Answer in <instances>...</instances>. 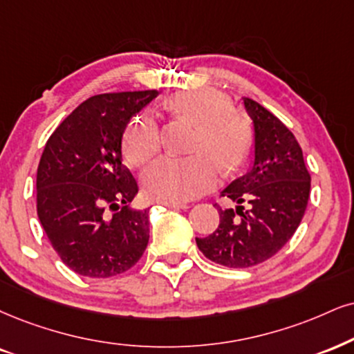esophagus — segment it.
Returning a JSON list of instances; mask_svg holds the SVG:
<instances>
[{
    "label": "esophagus",
    "mask_w": 354,
    "mask_h": 354,
    "mask_svg": "<svg viewBox=\"0 0 354 354\" xmlns=\"http://www.w3.org/2000/svg\"><path fill=\"white\" fill-rule=\"evenodd\" d=\"M160 203L165 205V207H170V208H189V205L182 203V202H169V200H162Z\"/></svg>",
    "instance_id": "esophagus-1"
}]
</instances>
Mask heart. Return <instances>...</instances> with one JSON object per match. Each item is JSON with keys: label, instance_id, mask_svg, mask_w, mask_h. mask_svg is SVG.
Returning a JSON list of instances; mask_svg holds the SVG:
<instances>
[{"label": "heart", "instance_id": "1", "mask_svg": "<svg viewBox=\"0 0 354 354\" xmlns=\"http://www.w3.org/2000/svg\"><path fill=\"white\" fill-rule=\"evenodd\" d=\"M172 116L197 124L190 157H160L146 169L144 189L152 197L187 202L212 190L223 172H233L246 160L252 142L250 120L231 110L228 97L213 88L182 90L167 100ZM160 129L149 111L131 118L123 133L124 160L141 167L160 149Z\"/></svg>", "mask_w": 354, "mask_h": 354}]
</instances>
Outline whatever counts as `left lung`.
<instances>
[{
  "label": "left lung",
  "mask_w": 354,
  "mask_h": 354,
  "mask_svg": "<svg viewBox=\"0 0 354 354\" xmlns=\"http://www.w3.org/2000/svg\"><path fill=\"white\" fill-rule=\"evenodd\" d=\"M243 103L254 123V162L221 192L238 203L236 210L216 205L220 225L210 236L197 238L205 257L234 269L252 268L281 251L310 197V174L294 134L254 100L243 97Z\"/></svg>",
  "instance_id": "left-lung-1"
}]
</instances>
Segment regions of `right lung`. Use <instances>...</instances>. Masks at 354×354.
I'll use <instances>...</instances> for the list:
<instances>
[{
	"label": "right lung",
	"instance_id": "obj_1",
	"mask_svg": "<svg viewBox=\"0 0 354 354\" xmlns=\"http://www.w3.org/2000/svg\"><path fill=\"white\" fill-rule=\"evenodd\" d=\"M157 90L95 95L78 104L46 142L37 167V216L65 266L113 277L141 259L149 210H131L138 182L121 164V138ZM123 204V207L119 205ZM108 206L116 209L111 218Z\"/></svg>",
	"mask_w": 354,
	"mask_h": 354
}]
</instances>
